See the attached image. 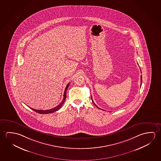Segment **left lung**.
<instances>
[{"mask_svg":"<svg viewBox=\"0 0 161 161\" xmlns=\"http://www.w3.org/2000/svg\"><path fill=\"white\" fill-rule=\"evenodd\" d=\"M141 73H142V71H141ZM141 77V78H140V79H141V85H140V86H142V75H141V77ZM92 102L94 103V102H93V100H92ZM94 105H95V106H97L95 105V104H94ZM97 108H99V109H100L99 107H97Z\"/></svg>","mask_w":161,"mask_h":161,"instance_id":"obj_1","label":"left lung"}]
</instances>
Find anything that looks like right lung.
Returning <instances> with one entry per match:
<instances>
[{
	"label": "right lung",
	"mask_w": 161,
	"mask_h": 161,
	"mask_svg": "<svg viewBox=\"0 0 161 161\" xmlns=\"http://www.w3.org/2000/svg\"><path fill=\"white\" fill-rule=\"evenodd\" d=\"M69 84H70V83H69V84H67V85L66 86V88H65V90H64V99L61 102V103H60L59 104H58V106H57V107H55L54 108H52V109H49V110H37V109H33V108H31V107H30V108H31L32 110H33V111H34L35 112H37L38 114H51V113H53V112H55L56 111H58V110H59V109L61 108V107L62 106L63 104H64V101H65V99H66V92H67V90L68 87H69Z\"/></svg>",
	"instance_id": "right-lung-1"
}]
</instances>
